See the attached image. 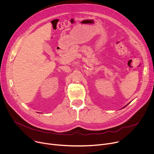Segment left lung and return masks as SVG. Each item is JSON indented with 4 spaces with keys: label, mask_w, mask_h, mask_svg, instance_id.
<instances>
[{
    "label": "left lung",
    "mask_w": 154,
    "mask_h": 154,
    "mask_svg": "<svg viewBox=\"0 0 154 154\" xmlns=\"http://www.w3.org/2000/svg\"><path fill=\"white\" fill-rule=\"evenodd\" d=\"M129 103H128V104H127V105H126V106H125V107H126V106H127V105H128V104H129Z\"/></svg>",
    "instance_id": "8db88e82"
}]
</instances>
